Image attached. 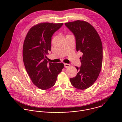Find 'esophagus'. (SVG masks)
<instances>
[{
    "mask_svg": "<svg viewBox=\"0 0 122 122\" xmlns=\"http://www.w3.org/2000/svg\"><path fill=\"white\" fill-rule=\"evenodd\" d=\"M64 66H65V67H66V68H67V67H68L70 66V65L68 64L64 63Z\"/></svg>",
    "mask_w": 122,
    "mask_h": 122,
    "instance_id": "esophagus-1",
    "label": "esophagus"
}]
</instances>
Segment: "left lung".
Listing matches in <instances>:
<instances>
[{"mask_svg": "<svg viewBox=\"0 0 122 122\" xmlns=\"http://www.w3.org/2000/svg\"><path fill=\"white\" fill-rule=\"evenodd\" d=\"M65 25L75 36L77 51L83 54L80 58L81 66H75L78 73L70 81L75 88L84 90L93 84L100 72L103 59L101 41L96 29L87 22L77 20Z\"/></svg>", "mask_w": 122, "mask_h": 122, "instance_id": "obj_1", "label": "left lung"}]
</instances>
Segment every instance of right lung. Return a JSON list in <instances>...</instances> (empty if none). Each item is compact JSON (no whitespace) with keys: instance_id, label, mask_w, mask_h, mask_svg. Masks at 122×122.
<instances>
[{"instance_id":"add662e5","label":"right lung","mask_w":122,"mask_h":122,"mask_svg":"<svg viewBox=\"0 0 122 122\" xmlns=\"http://www.w3.org/2000/svg\"><path fill=\"white\" fill-rule=\"evenodd\" d=\"M63 23H43L34 26L25 37L23 56L26 71L33 83L38 88L46 90L56 83L64 68L62 63H53L46 59L51 51V37Z\"/></svg>"}]
</instances>
